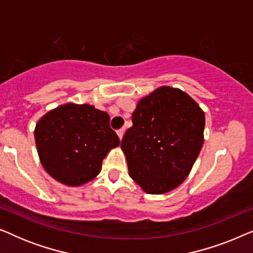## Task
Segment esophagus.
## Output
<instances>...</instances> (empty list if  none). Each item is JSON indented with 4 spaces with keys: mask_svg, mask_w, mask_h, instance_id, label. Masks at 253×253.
<instances>
[{
    "mask_svg": "<svg viewBox=\"0 0 253 253\" xmlns=\"http://www.w3.org/2000/svg\"><path fill=\"white\" fill-rule=\"evenodd\" d=\"M124 132H126V129H120V130H117V136H119L120 140H122V138H123V136H124Z\"/></svg>",
    "mask_w": 253,
    "mask_h": 253,
    "instance_id": "1",
    "label": "esophagus"
}]
</instances>
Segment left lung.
<instances>
[{
  "instance_id": "8db88e82",
  "label": "left lung",
  "mask_w": 253,
  "mask_h": 253,
  "mask_svg": "<svg viewBox=\"0 0 253 253\" xmlns=\"http://www.w3.org/2000/svg\"><path fill=\"white\" fill-rule=\"evenodd\" d=\"M121 148L130 177L150 195H162L188 177L204 144L205 113L182 89L160 86L141 98Z\"/></svg>"
}]
</instances>
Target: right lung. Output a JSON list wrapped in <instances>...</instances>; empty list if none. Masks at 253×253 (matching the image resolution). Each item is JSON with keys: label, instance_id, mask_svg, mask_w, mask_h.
<instances>
[{"label": "right lung", "instance_id": "add662e5", "mask_svg": "<svg viewBox=\"0 0 253 253\" xmlns=\"http://www.w3.org/2000/svg\"><path fill=\"white\" fill-rule=\"evenodd\" d=\"M106 112L68 102L38 121L34 138L40 162L62 184L82 186L101 171L102 160L120 145Z\"/></svg>", "mask_w": 253, "mask_h": 253}]
</instances>
